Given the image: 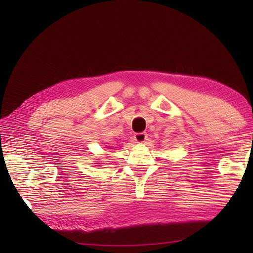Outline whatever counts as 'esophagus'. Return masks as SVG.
<instances>
[{"label": "esophagus", "instance_id": "esophagus-1", "mask_svg": "<svg viewBox=\"0 0 253 253\" xmlns=\"http://www.w3.org/2000/svg\"><path fill=\"white\" fill-rule=\"evenodd\" d=\"M146 137H147V134L146 132H136V134L134 135V138L137 143H144L145 140H146Z\"/></svg>", "mask_w": 253, "mask_h": 253}]
</instances>
